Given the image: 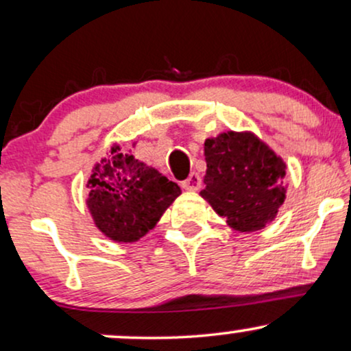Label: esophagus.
<instances>
[{
	"instance_id": "1",
	"label": "esophagus",
	"mask_w": 351,
	"mask_h": 351,
	"mask_svg": "<svg viewBox=\"0 0 351 351\" xmlns=\"http://www.w3.org/2000/svg\"><path fill=\"white\" fill-rule=\"evenodd\" d=\"M200 187H202V177L198 176L197 172H192V174H190L182 182V189L189 190V192H197Z\"/></svg>"
}]
</instances>
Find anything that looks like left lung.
<instances>
[{"mask_svg": "<svg viewBox=\"0 0 351 351\" xmlns=\"http://www.w3.org/2000/svg\"><path fill=\"white\" fill-rule=\"evenodd\" d=\"M206 174L200 195L229 228L241 232L263 229L287 198V164L252 132L206 138Z\"/></svg>", "mask_w": 351, "mask_h": 351, "instance_id": "left-lung-1", "label": "left lung"}]
</instances>
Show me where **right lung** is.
Masks as SVG:
<instances>
[{
  "label": "right lung",
  "mask_w": 351,
  "mask_h": 351,
  "mask_svg": "<svg viewBox=\"0 0 351 351\" xmlns=\"http://www.w3.org/2000/svg\"><path fill=\"white\" fill-rule=\"evenodd\" d=\"M86 187L89 190L86 206L96 228L110 241L122 244H132L148 234L182 193L176 182L138 161L130 151H120L119 145L94 164Z\"/></svg>",
  "instance_id": "add662e5"
}]
</instances>
